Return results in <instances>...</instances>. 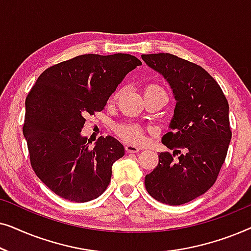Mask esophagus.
I'll return each instance as SVG.
<instances>
[{"instance_id":"34e87169","label":"esophagus","mask_w":251,"mask_h":251,"mask_svg":"<svg viewBox=\"0 0 251 251\" xmlns=\"http://www.w3.org/2000/svg\"><path fill=\"white\" fill-rule=\"evenodd\" d=\"M139 147H137L135 145H131V144H126V151L128 153H137L139 152Z\"/></svg>"}]
</instances>
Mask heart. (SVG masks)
Wrapping results in <instances>:
<instances>
[{
  "instance_id": "heart-1",
  "label": "heart",
  "mask_w": 251,
  "mask_h": 251,
  "mask_svg": "<svg viewBox=\"0 0 251 251\" xmlns=\"http://www.w3.org/2000/svg\"><path fill=\"white\" fill-rule=\"evenodd\" d=\"M155 91H164L160 85L157 84H147L145 89H144V94H149V92H155ZM166 92V91H164ZM120 91H116L113 98H118ZM115 131L118 135L126 140V142L132 143V144H140L145 139V131L142 126L135 123H122V125H118L115 128Z\"/></svg>"
}]
</instances>
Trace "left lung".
Here are the masks:
<instances>
[{
	"label": "left lung",
	"mask_w": 251,
	"mask_h": 251,
	"mask_svg": "<svg viewBox=\"0 0 251 251\" xmlns=\"http://www.w3.org/2000/svg\"><path fill=\"white\" fill-rule=\"evenodd\" d=\"M142 58L163 75L176 99L170 131L162 137L173 153L159 154L155 169L146 175L145 187L162 203H187L215 184L225 161L232 138L227 99L215 78L197 64L170 53Z\"/></svg>",
	"instance_id": "obj_1"
}]
</instances>
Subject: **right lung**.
I'll use <instances>...</instances> for the list:
<instances>
[{"instance_id":"add662e5","label":"right lung","mask_w":251,"mask_h":251,"mask_svg":"<svg viewBox=\"0 0 251 251\" xmlns=\"http://www.w3.org/2000/svg\"><path fill=\"white\" fill-rule=\"evenodd\" d=\"M142 65L128 53L82 54L47 68L27 96L23 132L36 176L60 198L87 202L107 188L125 147L112 136L94 149L81 131L85 116L104 109L129 72Z\"/></svg>"}]
</instances>
